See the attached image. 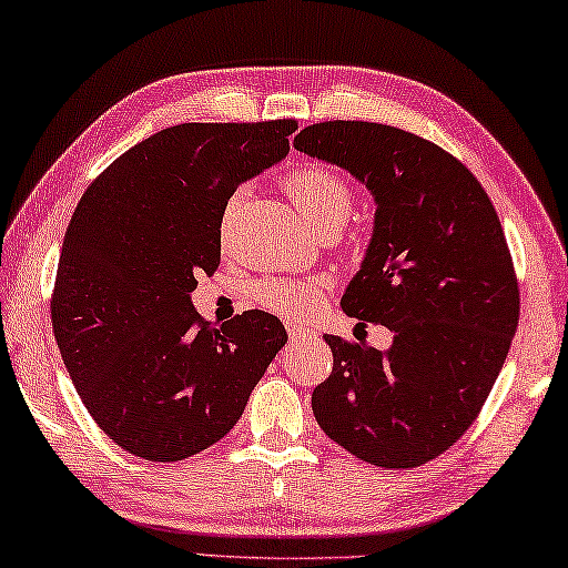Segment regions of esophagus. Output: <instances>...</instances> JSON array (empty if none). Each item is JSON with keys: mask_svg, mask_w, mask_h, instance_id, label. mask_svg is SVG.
Segmentation results:
<instances>
[{"mask_svg": "<svg viewBox=\"0 0 568 568\" xmlns=\"http://www.w3.org/2000/svg\"><path fill=\"white\" fill-rule=\"evenodd\" d=\"M287 335H291V339H305V337H311V329H305L303 325L287 323Z\"/></svg>", "mask_w": 568, "mask_h": 568, "instance_id": "1", "label": "esophagus"}]
</instances>
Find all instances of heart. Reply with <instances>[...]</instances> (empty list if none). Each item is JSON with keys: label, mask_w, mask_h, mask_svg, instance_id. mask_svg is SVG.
Here are the masks:
<instances>
[{"label": "heart", "mask_w": 568, "mask_h": 568, "mask_svg": "<svg viewBox=\"0 0 568 568\" xmlns=\"http://www.w3.org/2000/svg\"><path fill=\"white\" fill-rule=\"evenodd\" d=\"M285 191L297 205L307 229L317 235H337L349 221L355 209V193L337 171L327 166H301L285 179ZM235 199L229 203L233 211ZM325 277H305V281H263L255 285V303L281 317H307L327 293Z\"/></svg>", "instance_id": "b5f03b06"}]
</instances>
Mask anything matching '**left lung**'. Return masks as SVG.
<instances>
[{"mask_svg": "<svg viewBox=\"0 0 568 568\" xmlns=\"http://www.w3.org/2000/svg\"><path fill=\"white\" fill-rule=\"evenodd\" d=\"M293 146L373 193V239L343 311L395 335L387 353L325 335L333 373L313 392L315 419L357 459L419 467L477 419L519 323L499 215L462 161L409 131L325 121Z\"/></svg>", "mask_w": 568, "mask_h": 568, "instance_id": "obj_1", "label": "left lung"}]
</instances>
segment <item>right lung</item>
<instances>
[{
    "label": "right lung",
    "mask_w": 568,
    "mask_h": 568,
    "mask_svg": "<svg viewBox=\"0 0 568 568\" xmlns=\"http://www.w3.org/2000/svg\"><path fill=\"white\" fill-rule=\"evenodd\" d=\"M293 119L179 123L89 183L61 245L51 325L71 383L129 455L179 462L241 419L287 343L275 315L211 325L191 303L221 263V221L243 181L287 156Z\"/></svg>",
    "instance_id": "1"
}]
</instances>
